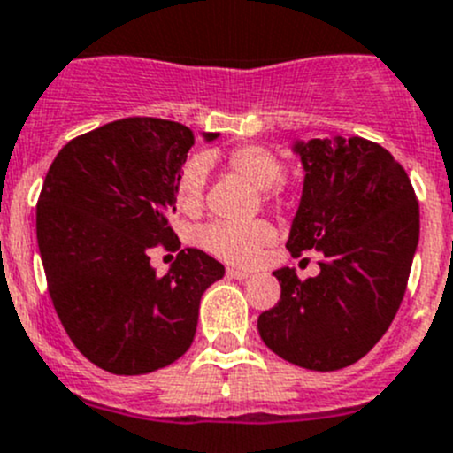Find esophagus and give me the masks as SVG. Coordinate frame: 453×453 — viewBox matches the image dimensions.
Returning <instances> with one entry per match:
<instances>
[{
    "mask_svg": "<svg viewBox=\"0 0 453 453\" xmlns=\"http://www.w3.org/2000/svg\"><path fill=\"white\" fill-rule=\"evenodd\" d=\"M226 276L227 279H236V280H243V279H248V272L245 270H236V267H227L226 270Z\"/></svg>",
    "mask_w": 453,
    "mask_h": 453,
    "instance_id": "obj_1",
    "label": "esophagus"
}]
</instances>
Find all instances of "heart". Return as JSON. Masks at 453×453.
I'll list each match as a JSON object with an SVG mask.
<instances>
[{
    "instance_id": "heart-1",
    "label": "heart",
    "mask_w": 453,
    "mask_h": 453,
    "mask_svg": "<svg viewBox=\"0 0 453 453\" xmlns=\"http://www.w3.org/2000/svg\"><path fill=\"white\" fill-rule=\"evenodd\" d=\"M226 165L236 177L248 181L257 190H263V201L279 208L288 203V192L279 186L285 174V164L274 150L257 143L239 146L227 152ZM205 174H208L205 161L201 157H192L179 173L174 192L183 212H199L203 205ZM272 241H274V230L267 221L210 223L199 232L201 248L234 265L254 263L261 250Z\"/></svg>"
}]
</instances>
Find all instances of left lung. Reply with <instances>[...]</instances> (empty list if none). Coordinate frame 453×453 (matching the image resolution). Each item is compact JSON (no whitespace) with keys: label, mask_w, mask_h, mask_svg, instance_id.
Listing matches in <instances>:
<instances>
[{"label":"left lung","mask_w":453,"mask_h":453,"mask_svg":"<svg viewBox=\"0 0 453 453\" xmlns=\"http://www.w3.org/2000/svg\"><path fill=\"white\" fill-rule=\"evenodd\" d=\"M305 168L288 250L323 254L301 280L280 267V301L258 316L263 343L314 372L352 365L392 325L418 245V199L405 168L363 137L294 143Z\"/></svg>","instance_id":"left-lung-1"}]
</instances>
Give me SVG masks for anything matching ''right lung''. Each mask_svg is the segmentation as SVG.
Listing matches in <instances>:
<instances>
[{
  "instance_id": "right-lung-1",
  "label": "right lung",
  "mask_w": 453,
  "mask_h": 453,
  "mask_svg": "<svg viewBox=\"0 0 453 453\" xmlns=\"http://www.w3.org/2000/svg\"><path fill=\"white\" fill-rule=\"evenodd\" d=\"M192 146L188 126L128 117L65 143L43 179L37 243L48 294L74 348L110 374H150L183 357L201 296L226 274L196 248L164 276L150 265L157 245L181 248L170 214Z\"/></svg>"
}]
</instances>
